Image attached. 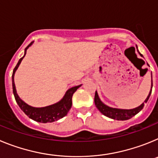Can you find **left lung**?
<instances>
[{
  "label": "left lung",
  "mask_w": 158,
  "mask_h": 158,
  "mask_svg": "<svg viewBox=\"0 0 158 158\" xmlns=\"http://www.w3.org/2000/svg\"><path fill=\"white\" fill-rule=\"evenodd\" d=\"M141 56H142L141 54ZM153 87V80L151 82V89ZM152 89H150V93L148 95L147 98L144 101V103H146L150 98V94H151ZM95 105L97 107V109L100 111V112L104 115L105 116L109 117V118H113V119H116V120H127L129 118H132L135 116L136 114L139 112L144 107V103H142L140 106L139 107L133 108V109H119V108H113V107H108V106L105 105V104L100 100L98 96V93L96 91L95 93V98H94Z\"/></svg>",
  "instance_id": "obj_1"
}]
</instances>
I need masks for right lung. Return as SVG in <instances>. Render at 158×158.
<instances>
[{"instance_id":"add662e5","label":"right lung","mask_w":158,"mask_h":158,"mask_svg":"<svg viewBox=\"0 0 158 158\" xmlns=\"http://www.w3.org/2000/svg\"><path fill=\"white\" fill-rule=\"evenodd\" d=\"M32 43H33V42H31V43L25 48L24 55L19 60L17 65H16V67H15L13 69V73H12V76L13 94L14 96H15V99H16V103L18 104L19 107H20V109H21L29 118L39 123H52L54 122V121L58 120L60 118H63L64 116H65V115H67V113L69 111V109L71 108V106H72L73 95V93L77 91V89L78 88L81 86V85L75 86V87L70 88L69 90H67L65 96H63V98H62V100H60L59 102H58V103H56V104H52V105L47 106V107H35L28 105V104H26L24 101H23L21 99L19 98L17 93H16V86H15V83H14V75H15V73H16V69H17V68L19 67L21 61L23 60V58H24L26 52H27V48L31 45Z\"/></svg>"}]
</instances>
